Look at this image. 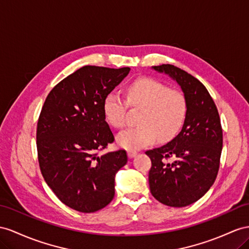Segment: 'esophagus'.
I'll list each match as a JSON object with an SVG mask.
<instances>
[{"instance_id":"34e87169","label":"esophagus","mask_w":249,"mask_h":249,"mask_svg":"<svg viewBox=\"0 0 249 249\" xmlns=\"http://www.w3.org/2000/svg\"><path fill=\"white\" fill-rule=\"evenodd\" d=\"M127 155H128V157L131 159V158H135L138 154H137V151H132V150H129L128 152H127Z\"/></svg>"}]
</instances>
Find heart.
Listing matches in <instances>:
<instances>
[{
    "instance_id": "b5f03b06",
    "label": "heart",
    "mask_w": 249,
    "mask_h": 249,
    "mask_svg": "<svg viewBox=\"0 0 249 249\" xmlns=\"http://www.w3.org/2000/svg\"><path fill=\"white\" fill-rule=\"evenodd\" d=\"M126 98L116 92L108 93L103 102L105 120L114 128L126 125L128 103L133 108H141L139 126L120 132L118 144L125 149L138 150L154 143L157 138L162 142L174 139L185 123L188 103L183 92L170 89L162 82L149 78L138 79L126 88Z\"/></svg>"
}]
</instances>
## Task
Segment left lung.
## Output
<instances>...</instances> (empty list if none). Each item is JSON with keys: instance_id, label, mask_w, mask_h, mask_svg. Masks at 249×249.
Segmentation results:
<instances>
[{"instance_id": "obj_1", "label": "left lung", "mask_w": 249, "mask_h": 249, "mask_svg": "<svg viewBox=\"0 0 249 249\" xmlns=\"http://www.w3.org/2000/svg\"><path fill=\"white\" fill-rule=\"evenodd\" d=\"M152 68L181 86L188 111L179 135L145 152L151 160L150 193L164 205L184 207L201 199L218 175L223 147L221 121L206 87L195 76L170 64Z\"/></svg>"}]
</instances>
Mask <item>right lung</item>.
<instances>
[{"mask_svg": "<svg viewBox=\"0 0 249 249\" xmlns=\"http://www.w3.org/2000/svg\"><path fill=\"white\" fill-rule=\"evenodd\" d=\"M129 70L82 67L56 84L42 107L36 128L41 173L59 200L80 213L98 212L112 201L114 177L127 163L123 149L99 152L114 141L104 99Z\"/></svg>", "mask_w": 249, "mask_h": 249, "instance_id": "obj_1", "label": "right lung"}]
</instances>
